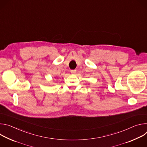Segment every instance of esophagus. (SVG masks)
I'll list each match as a JSON object with an SVG mask.
<instances>
[{
  "label": "esophagus",
  "instance_id": "esophagus-1",
  "mask_svg": "<svg viewBox=\"0 0 147 147\" xmlns=\"http://www.w3.org/2000/svg\"><path fill=\"white\" fill-rule=\"evenodd\" d=\"M71 74H75L76 73V70H71Z\"/></svg>",
  "mask_w": 147,
  "mask_h": 147
}]
</instances>
